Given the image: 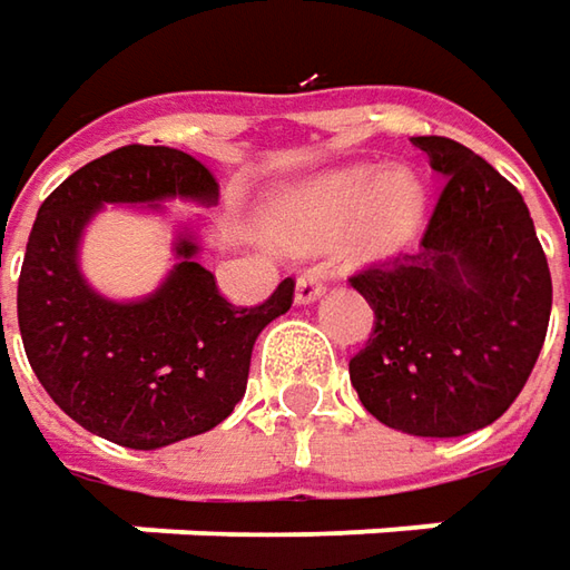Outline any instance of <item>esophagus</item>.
<instances>
[{
	"mask_svg": "<svg viewBox=\"0 0 570 570\" xmlns=\"http://www.w3.org/2000/svg\"><path fill=\"white\" fill-rule=\"evenodd\" d=\"M323 292H326V285H323V278L320 275H301L295 285V304H314V301H320L323 297Z\"/></svg>",
	"mask_w": 570,
	"mask_h": 570,
	"instance_id": "34e87169",
	"label": "esophagus"
}]
</instances>
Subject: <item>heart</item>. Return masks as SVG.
<instances>
[{"label": "heart", "mask_w": 570, "mask_h": 570, "mask_svg": "<svg viewBox=\"0 0 570 570\" xmlns=\"http://www.w3.org/2000/svg\"><path fill=\"white\" fill-rule=\"evenodd\" d=\"M428 189L412 167L352 165L282 189L263 212L266 237L292 253L326 250L342 237L355 263H381L419 237Z\"/></svg>", "instance_id": "obj_1"}]
</instances>
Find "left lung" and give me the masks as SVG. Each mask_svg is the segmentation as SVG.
<instances>
[{
    "label": "left lung",
    "mask_w": 570,
    "mask_h": 570,
    "mask_svg": "<svg viewBox=\"0 0 570 570\" xmlns=\"http://www.w3.org/2000/svg\"><path fill=\"white\" fill-rule=\"evenodd\" d=\"M412 145L444 189L419 250L352 278L374 333L348 377L386 428L463 438L523 390L549 330L552 275L523 196L485 158L444 136Z\"/></svg>",
    "instance_id": "8db88e82"
}]
</instances>
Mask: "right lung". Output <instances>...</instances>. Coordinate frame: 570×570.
I'll return each instance as SVG.
<instances>
[{
    "instance_id": "right-lung-1",
    "label": "right lung",
    "mask_w": 570,
    "mask_h": 570,
    "mask_svg": "<svg viewBox=\"0 0 570 570\" xmlns=\"http://www.w3.org/2000/svg\"><path fill=\"white\" fill-rule=\"evenodd\" d=\"M215 206L218 184L187 151L126 145L78 167L37 212L18 278V326L37 381L69 419L120 448L158 450L222 425L247 393L253 345L292 307L285 278L259 307H230L199 263L206 215L174 222V266L155 292L110 297L81 273L100 208L167 215ZM2 323V304H0Z\"/></svg>"
}]
</instances>
